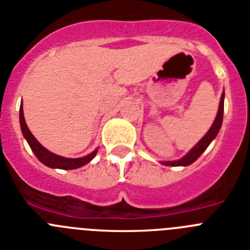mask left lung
Returning <instances> with one entry per match:
<instances>
[{
    "label": "left lung",
    "instance_id": "8db88e82",
    "mask_svg": "<svg viewBox=\"0 0 250 250\" xmlns=\"http://www.w3.org/2000/svg\"><path fill=\"white\" fill-rule=\"evenodd\" d=\"M223 112H224V92H223L222 98H220L219 110H218L215 120H214L213 125H211V127L209 129V131L203 136L202 140H200L190 151L188 152L187 155L183 156L182 159H179V160L175 161H164L163 164L167 165V167H187V165L193 164L194 161L205 151V149L209 146V144H210L211 141L215 139V136L218 135V132H219L220 126H222L223 123Z\"/></svg>",
    "mask_w": 250,
    "mask_h": 250
}]
</instances>
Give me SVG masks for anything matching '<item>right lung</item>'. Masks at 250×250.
I'll list each match as a JSON object with an SVG mask.
<instances>
[{
    "label": "right lung",
    "instance_id": "right-lung-1",
    "mask_svg": "<svg viewBox=\"0 0 250 250\" xmlns=\"http://www.w3.org/2000/svg\"><path fill=\"white\" fill-rule=\"evenodd\" d=\"M20 124H21V130L22 134L25 136V139L27 140L28 145H30L31 150L34 151V154L36 155V158L39 159L42 164H45L48 167H57V169H63V170H71V169H77V167H83L85 164H87L89 161H91L95 158L98 150L90 152L89 155L83 156V158L77 159H70V158H63V156H60L54 154V152L48 151L47 149L40 144L39 141L36 140L32 134H31L30 129L27 127V124L25 121V116H23V110H22V104L20 106Z\"/></svg>",
    "mask_w": 250,
    "mask_h": 250
}]
</instances>
